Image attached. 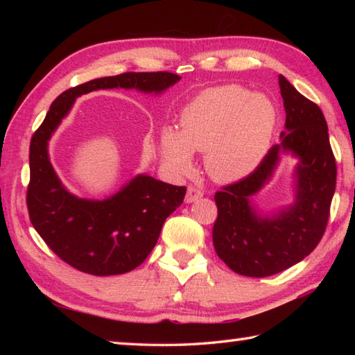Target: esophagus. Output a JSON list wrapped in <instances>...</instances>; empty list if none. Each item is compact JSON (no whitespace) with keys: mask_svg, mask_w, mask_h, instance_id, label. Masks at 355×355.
<instances>
[{"mask_svg":"<svg viewBox=\"0 0 355 355\" xmlns=\"http://www.w3.org/2000/svg\"><path fill=\"white\" fill-rule=\"evenodd\" d=\"M201 197H202V191L198 189V187H193V186L187 187L186 202H193V201H197V200L201 198Z\"/></svg>","mask_w":355,"mask_h":355,"instance_id":"obj_1","label":"esophagus"}]
</instances>
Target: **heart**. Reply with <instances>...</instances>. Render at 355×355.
Masks as SVG:
<instances>
[{
    "label": "heart",
    "instance_id": "heart-1",
    "mask_svg": "<svg viewBox=\"0 0 355 355\" xmlns=\"http://www.w3.org/2000/svg\"><path fill=\"white\" fill-rule=\"evenodd\" d=\"M182 131L160 132L163 163L173 175L193 171V153H206V168L221 182L248 175L267 154L276 128V110L267 97L241 85L206 89L183 110Z\"/></svg>",
    "mask_w": 355,
    "mask_h": 355
}]
</instances>
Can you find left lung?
Here are the masks:
<instances>
[{
  "label": "left lung",
  "instance_id": "obj_1",
  "mask_svg": "<svg viewBox=\"0 0 355 355\" xmlns=\"http://www.w3.org/2000/svg\"><path fill=\"white\" fill-rule=\"evenodd\" d=\"M279 88L286 114L281 143L270 148L250 175L215 193V252L235 273L250 277L281 273L318 247L336 191L337 166L325 116L282 74ZM282 152L300 158L297 200L276 216L263 217L255 212L251 195L268 181Z\"/></svg>",
  "mask_w": 355,
  "mask_h": 355
}]
</instances>
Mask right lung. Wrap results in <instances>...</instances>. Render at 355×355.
<instances>
[{"label": "right lung", "instance_id": "right-lung-1", "mask_svg": "<svg viewBox=\"0 0 355 355\" xmlns=\"http://www.w3.org/2000/svg\"><path fill=\"white\" fill-rule=\"evenodd\" d=\"M180 80L169 71L122 73L67 89L51 103L30 141L27 209L35 230L53 253L73 268L94 276L122 275L148 258L163 223L182 206L184 186L137 175L112 197L94 201L65 189L49 158V140L76 97L94 89L135 88L162 93Z\"/></svg>", "mask_w": 355, "mask_h": 355}]
</instances>
